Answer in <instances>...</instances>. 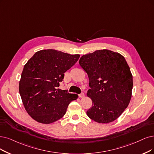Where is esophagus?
<instances>
[{"instance_id":"1","label":"esophagus","mask_w":154,"mask_h":154,"mask_svg":"<svg viewBox=\"0 0 154 154\" xmlns=\"http://www.w3.org/2000/svg\"><path fill=\"white\" fill-rule=\"evenodd\" d=\"M79 96V97H80V98H84V96H85V95H84V94L83 93H82L81 94H80Z\"/></svg>"}]
</instances>
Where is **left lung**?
<instances>
[{"label": "left lung", "mask_w": 154, "mask_h": 154, "mask_svg": "<svg viewBox=\"0 0 154 154\" xmlns=\"http://www.w3.org/2000/svg\"><path fill=\"white\" fill-rule=\"evenodd\" d=\"M79 65L88 74L87 96L93 105L86 113L94 121L107 124L120 116L132 96L133 75L124 57L108 49L83 55Z\"/></svg>", "instance_id": "8db88e82"}]
</instances>
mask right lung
<instances>
[{
  "label": "right lung",
  "mask_w": 154,
  "mask_h": 154,
  "mask_svg": "<svg viewBox=\"0 0 154 154\" xmlns=\"http://www.w3.org/2000/svg\"><path fill=\"white\" fill-rule=\"evenodd\" d=\"M80 55L55 49L36 52L25 65L19 92L27 113L37 122L49 124L64 116L68 105L79 97L57 89L64 73L75 65Z\"/></svg>",
  "instance_id": "1"
}]
</instances>
